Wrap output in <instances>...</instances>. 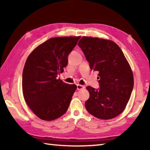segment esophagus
Wrapping results in <instances>:
<instances>
[{
	"mask_svg": "<svg viewBox=\"0 0 150 150\" xmlns=\"http://www.w3.org/2000/svg\"><path fill=\"white\" fill-rule=\"evenodd\" d=\"M77 90H82V89L85 88L84 86L81 85V84H77Z\"/></svg>",
	"mask_w": 150,
	"mask_h": 150,
	"instance_id": "esophagus-1",
	"label": "esophagus"
}]
</instances>
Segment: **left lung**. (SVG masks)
<instances>
[{"label": "left lung", "mask_w": 150, "mask_h": 150, "mask_svg": "<svg viewBox=\"0 0 150 150\" xmlns=\"http://www.w3.org/2000/svg\"><path fill=\"white\" fill-rule=\"evenodd\" d=\"M91 70L98 72L100 88L87 86L85 107L92 115L111 119L125 109L133 88V75L122 51L113 41L82 37L78 43Z\"/></svg>", "instance_id": "8db88e82"}]
</instances>
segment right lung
Here are the masks:
<instances>
[{
  "instance_id": "add662e5",
  "label": "right lung",
  "mask_w": 150,
  "mask_h": 150,
  "mask_svg": "<svg viewBox=\"0 0 150 150\" xmlns=\"http://www.w3.org/2000/svg\"><path fill=\"white\" fill-rule=\"evenodd\" d=\"M81 37H53L31 52L22 73L25 101L39 119L53 120L62 116L77 89L57 76L68 64V57Z\"/></svg>"
}]
</instances>
